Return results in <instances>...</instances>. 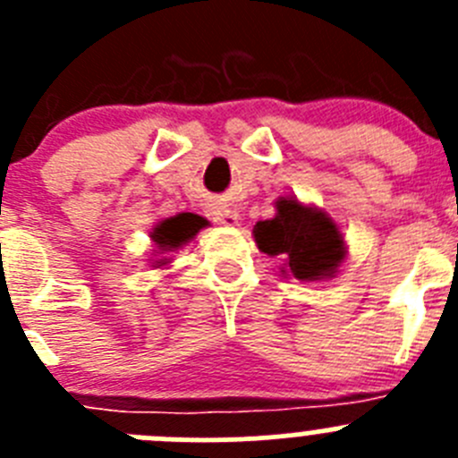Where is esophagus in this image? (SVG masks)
I'll return each instance as SVG.
<instances>
[{
	"label": "esophagus",
	"mask_w": 458,
	"mask_h": 458,
	"mask_svg": "<svg viewBox=\"0 0 458 458\" xmlns=\"http://www.w3.org/2000/svg\"><path fill=\"white\" fill-rule=\"evenodd\" d=\"M210 216H213V222L225 226H233L238 225V220H241L238 210L229 208V206H213V208H210Z\"/></svg>",
	"instance_id": "esophagus-1"
}]
</instances>
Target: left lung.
Wrapping results in <instances>:
<instances>
[{
	"instance_id": "left-lung-1",
	"label": "left lung",
	"mask_w": 458,
	"mask_h": 458,
	"mask_svg": "<svg viewBox=\"0 0 458 458\" xmlns=\"http://www.w3.org/2000/svg\"><path fill=\"white\" fill-rule=\"evenodd\" d=\"M254 241L261 252L284 257V273L302 282L333 277L346 254L342 233L326 213L284 197L273 220L254 225Z\"/></svg>"
}]
</instances>
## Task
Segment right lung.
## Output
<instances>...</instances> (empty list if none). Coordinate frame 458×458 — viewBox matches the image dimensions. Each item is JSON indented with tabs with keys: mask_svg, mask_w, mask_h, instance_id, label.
<instances>
[{
	"mask_svg": "<svg viewBox=\"0 0 458 458\" xmlns=\"http://www.w3.org/2000/svg\"><path fill=\"white\" fill-rule=\"evenodd\" d=\"M204 217L194 216V213H181V216L160 222V225L153 229V241L157 242V248L160 250L181 248L183 242H188L190 238L197 236V232L204 226ZM157 264H163V261H157Z\"/></svg>",
	"mask_w": 458,
	"mask_h": 458,
	"instance_id": "obj_1",
	"label": "right lung"
}]
</instances>
